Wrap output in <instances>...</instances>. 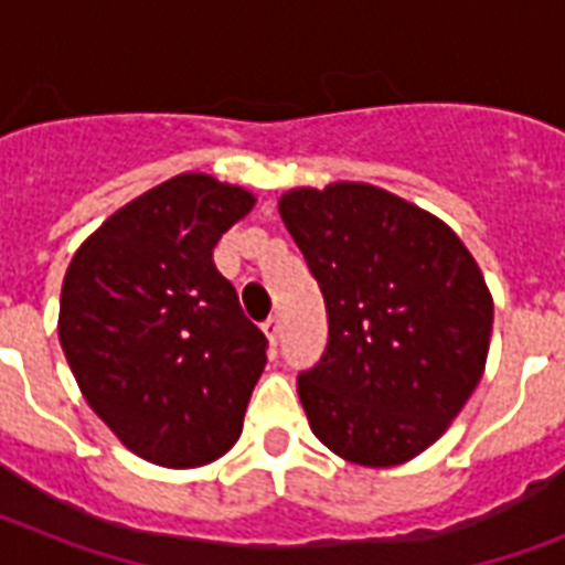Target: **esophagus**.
Instances as JSON below:
<instances>
[{
	"label": "esophagus",
	"instance_id": "34e87169",
	"mask_svg": "<svg viewBox=\"0 0 565 565\" xmlns=\"http://www.w3.org/2000/svg\"><path fill=\"white\" fill-rule=\"evenodd\" d=\"M264 334H266V340H269V345H278V337H281V322H278V319H269V322H266L264 326Z\"/></svg>",
	"mask_w": 565,
	"mask_h": 565
}]
</instances>
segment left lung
<instances>
[{"instance_id": "obj_1", "label": "left lung", "mask_w": 565, "mask_h": 565, "mask_svg": "<svg viewBox=\"0 0 565 565\" xmlns=\"http://www.w3.org/2000/svg\"><path fill=\"white\" fill-rule=\"evenodd\" d=\"M278 213L328 310L326 354L299 377L310 430L370 469L419 457L487 366L492 292L481 266L439 216L363 181L292 188Z\"/></svg>"}]
</instances>
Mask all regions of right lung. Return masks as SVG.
I'll return each mask as SVG.
<instances>
[{"instance_id": "obj_1", "label": "right lung", "mask_w": 565, "mask_h": 565, "mask_svg": "<svg viewBox=\"0 0 565 565\" xmlns=\"http://www.w3.org/2000/svg\"><path fill=\"white\" fill-rule=\"evenodd\" d=\"M255 193L181 172L110 213L66 266L57 340L84 402L154 466L220 460L266 366V337L213 266Z\"/></svg>"}]
</instances>
